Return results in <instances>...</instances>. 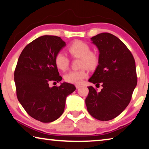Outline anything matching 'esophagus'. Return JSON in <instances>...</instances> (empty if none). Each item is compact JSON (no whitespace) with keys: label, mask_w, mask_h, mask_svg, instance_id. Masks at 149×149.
Wrapping results in <instances>:
<instances>
[{"label":"esophagus","mask_w":149,"mask_h":149,"mask_svg":"<svg viewBox=\"0 0 149 149\" xmlns=\"http://www.w3.org/2000/svg\"><path fill=\"white\" fill-rule=\"evenodd\" d=\"M81 87V85H79V84L75 85V87H76V89H79V88H80Z\"/></svg>","instance_id":"obj_1"}]
</instances>
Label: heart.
Listing matches in <instances>:
<instances>
[{
    "label": "heart",
    "mask_w": 149,
    "mask_h": 149,
    "mask_svg": "<svg viewBox=\"0 0 149 149\" xmlns=\"http://www.w3.org/2000/svg\"><path fill=\"white\" fill-rule=\"evenodd\" d=\"M70 54L74 57L81 58L80 67L88 68L93 69L99 63V56L97 53L91 51L89 45L81 41L73 42L68 48ZM54 62L58 68L65 70L70 64V60L62 52H59L54 58ZM87 73L85 68L70 71L64 75L65 81L74 84H79L87 77Z\"/></svg>",
    "instance_id": "obj_1"
}]
</instances>
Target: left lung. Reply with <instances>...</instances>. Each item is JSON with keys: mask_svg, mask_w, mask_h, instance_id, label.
Instances as JSON below:
<instances>
[{"mask_svg": "<svg viewBox=\"0 0 149 149\" xmlns=\"http://www.w3.org/2000/svg\"><path fill=\"white\" fill-rule=\"evenodd\" d=\"M99 52V64L89 81L101 83L97 92L89 86L85 99L89 114L100 121L112 120L120 114L132 99L137 85L135 62L125 45L114 35L102 33L91 38Z\"/></svg>", "mask_w": 149, "mask_h": 149, "instance_id": "obj_1", "label": "left lung"}]
</instances>
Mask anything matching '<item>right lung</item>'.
I'll return each instance as SVG.
<instances>
[{
    "mask_svg": "<svg viewBox=\"0 0 149 149\" xmlns=\"http://www.w3.org/2000/svg\"><path fill=\"white\" fill-rule=\"evenodd\" d=\"M65 45L59 37L43 35L27 45L17 60L14 72L17 99L30 116L41 122L57 120L64 112L67 97L75 90L66 82L59 87L49 84L62 79L54 58Z\"/></svg>",
    "mask_w": 149,
    "mask_h": 149,
    "instance_id": "add662e5",
    "label": "right lung"
}]
</instances>
